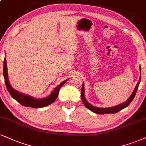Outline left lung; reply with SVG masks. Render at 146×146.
Returning <instances> with one entry per match:
<instances>
[{
    "label": "left lung",
    "mask_w": 146,
    "mask_h": 146,
    "mask_svg": "<svg viewBox=\"0 0 146 146\" xmlns=\"http://www.w3.org/2000/svg\"><path fill=\"white\" fill-rule=\"evenodd\" d=\"M141 71V70H140ZM140 80H141V76H140L139 78V80L138 81L137 84L135 88L134 91L133 92L132 94L130 96V98L128 99V100L127 102H125V103L120 104V105H118L116 106H114V107H111V108H97V107H94L92 105L88 103L87 102V100H85V98H84V84L82 83V90H81V100L83 102L84 105L88 109H89L90 110H91L93 112L97 113V114H114V113L118 112L123 110L124 108H125L126 107H127L129 104H131V102H132L135 96L137 91L138 87H139V84L140 82Z\"/></svg>",
    "instance_id": "obj_1"
}]
</instances>
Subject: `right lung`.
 <instances>
[{"label": "right lung", "instance_id": "1", "mask_svg": "<svg viewBox=\"0 0 146 146\" xmlns=\"http://www.w3.org/2000/svg\"><path fill=\"white\" fill-rule=\"evenodd\" d=\"M3 76L5 78V82L6 84V87L8 90L9 93L11 95V97L13 99L19 102V104L23 106H26V107H31L35 108H43L47 106L50 104L53 103L54 101L56 100L57 96L59 94V91L60 88L62 87V85L67 81L66 80L65 81L62 82L58 87H57L55 89L53 90L51 94L47 98L44 99H35L32 98L31 96H28V95H23L22 93H19L16 90L13 89V88L11 87L10 85L9 82L8 80V76H7V62L6 59H4V66H3Z\"/></svg>", "mask_w": 146, "mask_h": 146}]
</instances>
